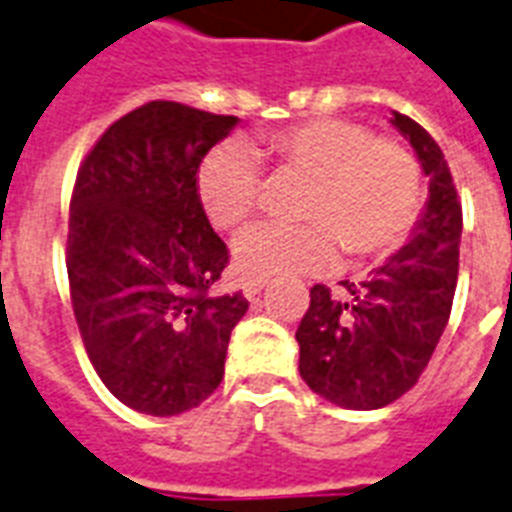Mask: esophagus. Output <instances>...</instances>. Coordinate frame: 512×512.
Returning <instances> with one entry per match:
<instances>
[{"label": "esophagus", "mask_w": 512, "mask_h": 512, "mask_svg": "<svg viewBox=\"0 0 512 512\" xmlns=\"http://www.w3.org/2000/svg\"><path fill=\"white\" fill-rule=\"evenodd\" d=\"M264 285H267V280H245L243 293H245V296H248V298L259 296L261 288H264Z\"/></svg>", "instance_id": "esophagus-1"}]
</instances>
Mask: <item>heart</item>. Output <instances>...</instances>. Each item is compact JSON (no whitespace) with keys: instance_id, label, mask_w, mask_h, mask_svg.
Listing matches in <instances>:
<instances>
[{"instance_id":"1","label":"heart","mask_w":512,"mask_h":512,"mask_svg":"<svg viewBox=\"0 0 512 512\" xmlns=\"http://www.w3.org/2000/svg\"><path fill=\"white\" fill-rule=\"evenodd\" d=\"M282 174L306 179L301 224H259L237 237L235 264L248 280L325 272L346 251L351 261L399 251L420 219L423 171L407 145L375 137L365 124L312 118L261 137ZM203 211L219 230L243 227L259 206L261 171L240 142H224L198 171Z\"/></svg>"}]
</instances>
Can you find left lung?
<instances>
[{
    "mask_svg": "<svg viewBox=\"0 0 512 512\" xmlns=\"http://www.w3.org/2000/svg\"><path fill=\"white\" fill-rule=\"evenodd\" d=\"M428 177V203L402 251L362 282L309 290L296 330L298 372L314 394L346 410H378L407 394L431 362L452 314L463 206L441 147L418 121L394 113Z\"/></svg>",
    "mask_w": 512,
    "mask_h": 512,
    "instance_id": "1",
    "label": "left lung"
}]
</instances>
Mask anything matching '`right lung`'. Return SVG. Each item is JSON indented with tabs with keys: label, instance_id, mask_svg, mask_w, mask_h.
Masks as SVG:
<instances>
[{
	"label": "right lung",
	"instance_id": "right-lung-1",
	"mask_svg": "<svg viewBox=\"0 0 512 512\" xmlns=\"http://www.w3.org/2000/svg\"><path fill=\"white\" fill-rule=\"evenodd\" d=\"M235 124L145 102L102 132L73 185L65 267L81 341L110 394L155 418L214 394L248 312L240 290L208 293L230 251L198 195L200 163Z\"/></svg>",
	"mask_w": 512,
	"mask_h": 512
}]
</instances>
